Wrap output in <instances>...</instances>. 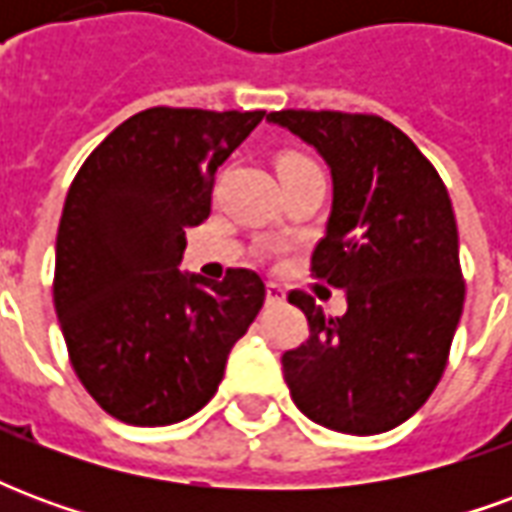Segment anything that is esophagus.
Returning a JSON list of instances; mask_svg holds the SVG:
<instances>
[{
	"label": "esophagus",
	"instance_id": "1",
	"mask_svg": "<svg viewBox=\"0 0 512 512\" xmlns=\"http://www.w3.org/2000/svg\"><path fill=\"white\" fill-rule=\"evenodd\" d=\"M266 299H268V304H282V301H285V290L279 288L277 282H268Z\"/></svg>",
	"mask_w": 512,
	"mask_h": 512
}]
</instances>
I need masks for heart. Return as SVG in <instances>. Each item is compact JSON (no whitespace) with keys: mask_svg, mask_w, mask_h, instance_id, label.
<instances>
[{"mask_svg":"<svg viewBox=\"0 0 512 512\" xmlns=\"http://www.w3.org/2000/svg\"><path fill=\"white\" fill-rule=\"evenodd\" d=\"M296 164H310L307 158L296 156V153H288V156L279 158V167H296Z\"/></svg>","mask_w":512,"mask_h":512,"instance_id":"obj_1","label":"heart"}]
</instances>
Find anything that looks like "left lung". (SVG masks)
Masks as SVG:
<instances>
[{
	"label": "left lung",
	"instance_id": "left-lung-1",
	"mask_svg": "<svg viewBox=\"0 0 512 512\" xmlns=\"http://www.w3.org/2000/svg\"><path fill=\"white\" fill-rule=\"evenodd\" d=\"M312 145L332 172V213L312 274L345 290L340 318L312 296L288 299L310 340L282 354L304 417L351 436L397 428L447 367L463 312L458 227L439 172L376 115L282 109L266 117Z\"/></svg>",
	"mask_w": 512,
	"mask_h": 512
}]
</instances>
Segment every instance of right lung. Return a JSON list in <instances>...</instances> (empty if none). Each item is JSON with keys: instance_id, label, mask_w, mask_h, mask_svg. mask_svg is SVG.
<instances>
[{"instance_id": "add662e5", "label": "right lung", "mask_w": 512, "mask_h": 512, "mask_svg": "<svg viewBox=\"0 0 512 512\" xmlns=\"http://www.w3.org/2000/svg\"><path fill=\"white\" fill-rule=\"evenodd\" d=\"M266 112L153 106L106 136L65 197L54 310L95 403L139 428L197 414L266 301L249 268L208 285L180 271L211 213L216 169Z\"/></svg>"}]
</instances>
